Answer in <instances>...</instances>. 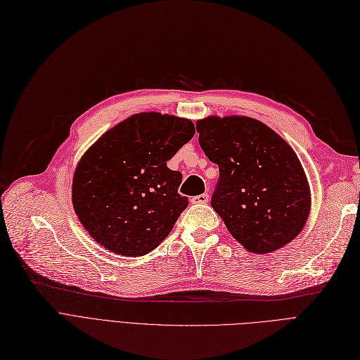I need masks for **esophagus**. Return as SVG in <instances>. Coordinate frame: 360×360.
<instances>
[{"mask_svg": "<svg viewBox=\"0 0 360 360\" xmlns=\"http://www.w3.org/2000/svg\"><path fill=\"white\" fill-rule=\"evenodd\" d=\"M207 201H209V194H200L191 198L193 205H206Z\"/></svg>", "mask_w": 360, "mask_h": 360, "instance_id": "obj_1", "label": "esophagus"}]
</instances>
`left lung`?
<instances>
[{"label":"left lung","instance_id":"left-lung-1","mask_svg":"<svg viewBox=\"0 0 360 360\" xmlns=\"http://www.w3.org/2000/svg\"><path fill=\"white\" fill-rule=\"evenodd\" d=\"M200 146L219 167L212 207L248 252L264 255L294 240L310 209V191L292 148L252 117L197 122Z\"/></svg>","mask_w":360,"mask_h":360}]
</instances>
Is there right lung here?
<instances>
[{
	"instance_id": "obj_1",
	"label": "right lung",
	"mask_w": 360,
	"mask_h": 360,
	"mask_svg": "<svg viewBox=\"0 0 360 360\" xmlns=\"http://www.w3.org/2000/svg\"><path fill=\"white\" fill-rule=\"evenodd\" d=\"M188 119L138 113L107 131L73 176L75 212L89 236L122 256H144L174 228L188 198L167 162L194 136Z\"/></svg>"
}]
</instances>
